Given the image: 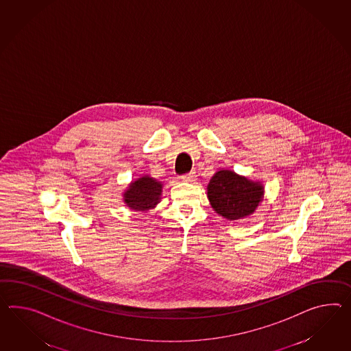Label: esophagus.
<instances>
[{
	"label": "esophagus",
	"mask_w": 351,
	"mask_h": 351,
	"mask_svg": "<svg viewBox=\"0 0 351 351\" xmlns=\"http://www.w3.org/2000/svg\"><path fill=\"white\" fill-rule=\"evenodd\" d=\"M196 177H197V176H196L195 171H189V173L183 174V176L180 177V180H183V182H195Z\"/></svg>",
	"instance_id": "esophagus-1"
}]
</instances>
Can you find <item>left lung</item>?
Instances as JSON below:
<instances>
[{
	"label": "left lung",
	"instance_id": "1",
	"mask_svg": "<svg viewBox=\"0 0 351 351\" xmlns=\"http://www.w3.org/2000/svg\"><path fill=\"white\" fill-rule=\"evenodd\" d=\"M263 187L234 171H220L207 186L210 204L217 214L229 220L251 215L258 206Z\"/></svg>",
	"mask_w": 351,
	"mask_h": 351
}]
</instances>
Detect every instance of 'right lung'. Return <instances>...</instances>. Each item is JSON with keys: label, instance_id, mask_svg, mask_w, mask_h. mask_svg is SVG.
Here are the masks:
<instances>
[{"label": "right lung", "instance_id": "right-lung-1", "mask_svg": "<svg viewBox=\"0 0 351 351\" xmlns=\"http://www.w3.org/2000/svg\"><path fill=\"white\" fill-rule=\"evenodd\" d=\"M160 195L162 184L145 176L131 183L128 191L125 192V202L132 210L146 211L153 208L159 202Z\"/></svg>", "mask_w": 351, "mask_h": 351}]
</instances>
